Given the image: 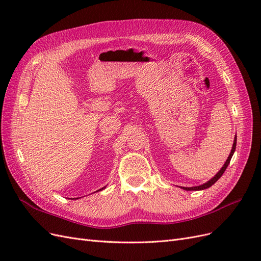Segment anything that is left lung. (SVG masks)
Masks as SVG:
<instances>
[{"instance_id":"left-lung-1","label":"left lung","mask_w":261,"mask_h":261,"mask_svg":"<svg viewBox=\"0 0 261 261\" xmlns=\"http://www.w3.org/2000/svg\"><path fill=\"white\" fill-rule=\"evenodd\" d=\"M235 148H236V135H235V137H234V143H233L232 150H231L230 154H228L225 163L223 164V167L221 168V170L217 173V174H216L215 176H213L211 179H209L208 181H206V183H203V184H201V185H199V186H194V187H180V188L185 189V191H202V189H206V188H209L210 186H212L221 176H222L224 171H225L226 168H227V165L230 164V161H231L232 156H233V154H234V151H235Z\"/></svg>"}]
</instances>
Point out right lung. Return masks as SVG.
I'll use <instances>...</instances> for the list:
<instances>
[{
	"label": "right lung",
	"mask_w": 261,
	"mask_h": 261,
	"mask_svg": "<svg viewBox=\"0 0 261 261\" xmlns=\"http://www.w3.org/2000/svg\"><path fill=\"white\" fill-rule=\"evenodd\" d=\"M105 188H106V186H105V187H102V188H100V189H99V192H100V191H102V189H105Z\"/></svg>",
	"instance_id": "1"
}]
</instances>
